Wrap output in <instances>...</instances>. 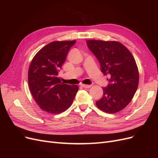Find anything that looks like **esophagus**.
I'll use <instances>...</instances> for the list:
<instances>
[{
	"label": "esophagus",
	"instance_id": "34e87169",
	"mask_svg": "<svg viewBox=\"0 0 158 158\" xmlns=\"http://www.w3.org/2000/svg\"><path fill=\"white\" fill-rule=\"evenodd\" d=\"M80 85L84 88H89L91 86H92V85H85V84H81Z\"/></svg>",
	"mask_w": 158,
	"mask_h": 158
}]
</instances>
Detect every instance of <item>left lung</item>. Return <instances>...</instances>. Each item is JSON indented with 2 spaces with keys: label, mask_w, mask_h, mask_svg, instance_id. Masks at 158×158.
Returning a JSON list of instances; mask_svg holds the SVG:
<instances>
[{
  "label": "left lung",
  "mask_w": 158,
  "mask_h": 158,
  "mask_svg": "<svg viewBox=\"0 0 158 158\" xmlns=\"http://www.w3.org/2000/svg\"><path fill=\"white\" fill-rule=\"evenodd\" d=\"M86 44L99 61L103 74L109 77V83L103 88V96L95 102L96 106L109 113L120 111L136 92L139 74L136 61L119 42L88 40Z\"/></svg>",
  "instance_id": "left-lung-1"
}]
</instances>
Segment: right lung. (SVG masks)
I'll return each mask as SVG.
<instances>
[{"instance_id": "right-lung-1", "label": "right lung", "mask_w": 158, "mask_h": 158, "mask_svg": "<svg viewBox=\"0 0 158 158\" xmlns=\"http://www.w3.org/2000/svg\"><path fill=\"white\" fill-rule=\"evenodd\" d=\"M76 41H54L33 57L28 71V84L35 101L44 111L60 113L73 102L78 85L61 82L57 77L70 49Z\"/></svg>"}]
</instances>
